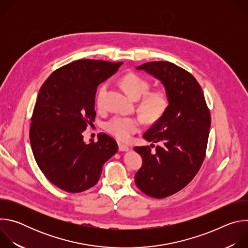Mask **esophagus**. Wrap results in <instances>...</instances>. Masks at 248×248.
Instances as JSON below:
<instances>
[{
  "mask_svg": "<svg viewBox=\"0 0 248 248\" xmlns=\"http://www.w3.org/2000/svg\"><path fill=\"white\" fill-rule=\"evenodd\" d=\"M129 150V147L125 144H119V151L121 152H124V151H128Z\"/></svg>",
  "mask_w": 248,
  "mask_h": 248,
  "instance_id": "esophagus-1",
  "label": "esophagus"
}]
</instances>
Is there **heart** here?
Masks as SVG:
<instances>
[{
	"mask_svg": "<svg viewBox=\"0 0 248 248\" xmlns=\"http://www.w3.org/2000/svg\"><path fill=\"white\" fill-rule=\"evenodd\" d=\"M122 86L127 92V94L134 100L139 101L138 111L142 117L147 121L158 120L167 110L169 100L167 94L162 90L150 91V83L136 74H128L124 76L121 80ZM108 83H104L97 94V105L102 107L104 97L107 93ZM106 130L110 134L122 141H127L131 135L138 131L140 127V122L136 118L116 116L107 122L105 125Z\"/></svg>",
	"mask_w": 248,
	"mask_h": 248,
	"instance_id": "1",
	"label": "heart"
}]
</instances>
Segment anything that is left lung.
I'll list each match as a JSON object with an SVG mask.
<instances>
[{"label": "left lung", "mask_w": 248, "mask_h": 248, "mask_svg": "<svg viewBox=\"0 0 248 248\" xmlns=\"http://www.w3.org/2000/svg\"><path fill=\"white\" fill-rule=\"evenodd\" d=\"M136 69L162 82L169 105L143 134L157 143L155 153L147 146L133 148L142 157L135 184L151 197L165 198L186 186L198 172L208 142L210 112L199 83L186 69L165 61L145 62Z\"/></svg>", "instance_id": "8db88e82"}]
</instances>
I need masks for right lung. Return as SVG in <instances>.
Listing matches in <instances>:
<instances>
[{"instance_id": "right-lung-1", "label": "right lung", "mask_w": 248, "mask_h": 248, "mask_svg": "<svg viewBox=\"0 0 248 248\" xmlns=\"http://www.w3.org/2000/svg\"><path fill=\"white\" fill-rule=\"evenodd\" d=\"M123 62L78 60L65 64L40 88L30 125V144L38 167L59 188L81 192L94 186L102 167L118 151L116 140L100 134L83 140L94 122L95 95L100 83L118 72Z\"/></svg>"}]
</instances>
